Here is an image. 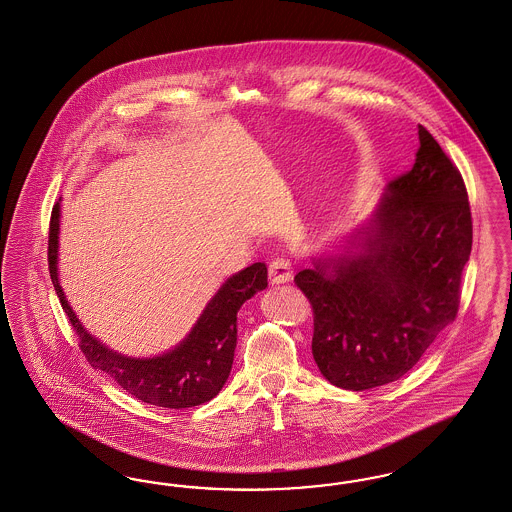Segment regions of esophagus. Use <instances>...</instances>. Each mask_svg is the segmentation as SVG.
Wrapping results in <instances>:
<instances>
[{
    "instance_id": "obj_1",
    "label": "esophagus",
    "mask_w": 512,
    "mask_h": 512,
    "mask_svg": "<svg viewBox=\"0 0 512 512\" xmlns=\"http://www.w3.org/2000/svg\"><path fill=\"white\" fill-rule=\"evenodd\" d=\"M268 274L272 283L289 282L293 278V265L287 257H276L268 266Z\"/></svg>"
}]
</instances>
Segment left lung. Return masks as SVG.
Segmentation results:
<instances>
[{"label":"left lung","mask_w":512,"mask_h":512,"mask_svg":"<svg viewBox=\"0 0 512 512\" xmlns=\"http://www.w3.org/2000/svg\"><path fill=\"white\" fill-rule=\"evenodd\" d=\"M418 140L414 166L389 181L344 251L295 276L314 308V359L336 388L399 380L458 314L473 246L467 189L422 124Z\"/></svg>","instance_id":"left-lung-1"}]
</instances>
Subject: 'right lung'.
<instances>
[{
	"instance_id": "add662e5",
	"label": "right lung",
	"mask_w": 512,
	"mask_h": 512,
	"mask_svg": "<svg viewBox=\"0 0 512 512\" xmlns=\"http://www.w3.org/2000/svg\"><path fill=\"white\" fill-rule=\"evenodd\" d=\"M62 200V198H60ZM60 200L54 204L49 229V272L54 291L71 327L79 335L81 352L94 369L106 372L141 403L162 408H191L213 399L229 378L236 350V316L247 299L266 289L265 263H253L232 274L213 295L193 329L172 350L153 357H132L107 348L90 335L71 310L58 278Z\"/></svg>"
}]
</instances>
